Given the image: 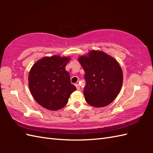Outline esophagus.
<instances>
[{"label": "esophagus", "mask_w": 153, "mask_h": 153, "mask_svg": "<svg viewBox=\"0 0 153 153\" xmlns=\"http://www.w3.org/2000/svg\"><path fill=\"white\" fill-rule=\"evenodd\" d=\"M75 86L76 87V88H77V90H79V84L76 83V84H75Z\"/></svg>", "instance_id": "esophagus-1"}]
</instances>
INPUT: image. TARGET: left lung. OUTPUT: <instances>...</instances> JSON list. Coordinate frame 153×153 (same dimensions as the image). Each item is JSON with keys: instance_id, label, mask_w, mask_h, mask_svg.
<instances>
[{"instance_id": "8db88e82", "label": "left lung", "mask_w": 153, "mask_h": 153, "mask_svg": "<svg viewBox=\"0 0 153 153\" xmlns=\"http://www.w3.org/2000/svg\"><path fill=\"white\" fill-rule=\"evenodd\" d=\"M85 75L83 95L86 102L95 107L108 105L121 89L123 73L114 58L102 51H90L79 58Z\"/></svg>"}]
</instances>
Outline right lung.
<instances>
[{
  "label": "right lung",
  "mask_w": 153,
  "mask_h": 153,
  "mask_svg": "<svg viewBox=\"0 0 153 153\" xmlns=\"http://www.w3.org/2000/svg\"><path fill=\"white\" fill-rule=\"evenodd\" d=\"M70 58L52 56L38 60L29 74V87L36 102L51 110L62 108L76 87L65 69Z\"/></svg>",
  "instance_id": "add662e5"
}]
</instances>
